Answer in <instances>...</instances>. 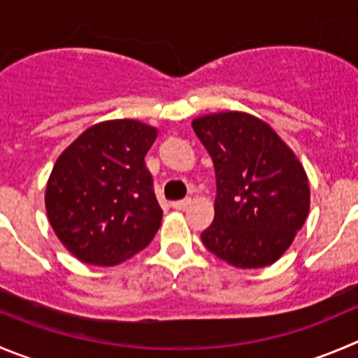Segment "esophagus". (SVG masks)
Here are the masks:
<instances>
[{
    "mask_svg": "<svg viewBox=\"0 0 358 358\" xmlns=\"http://www.w3.org/2000/svg\"><path fill=\"white\" fill-rule=\"evenodd\" d=\"M192 206V199H185V200H176V202H172V207L177 210H185L186 207Z\"/></svg>",
    "mask_w": 358,
    "mask_h": 358,
    "instance_id": "34e87169",
    "label": "esophagus"
}]
</instances>
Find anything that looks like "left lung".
I'll return each mask as SVG.
<instances>
[{
  "mask_svg": "<svg viewBox=\"0 0 358 358\" xmlns=\"http://www.w3.org/2000/svg\"><path fill=\"white\" fill-rule=\"evenodd\" d=\"M216 172L214 221L207 250L239 268L274 264L309 213V182L295 152L271 126L246 112L193 119Z\"/></svg>",
  "mask_w": 358,
  "mask_h": 358,
  "instance_id": "obj_1",
  "label": "left lung"
}]
</instances>
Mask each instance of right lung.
<instances>
[{"label":"right lung","mask_w":358,"mask_h":358,"mask_svg":"<svg viewBox=\"0 0 358 358\" xmlns=\"http://www.w3.org/2000/svg\"><path fill=\"white\" fill-rule=\"evenodd\" d=\"M158 130L134 119L98 122L59 155L45 188L49 223L84 264L117 265L162 224L145 155Z\"/></svg>","instance_id":"1"}]
</instances>
